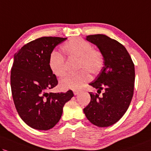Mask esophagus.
I'll return each instance as SVG.
<instances>
[{
    "mask_svg": "<svg viewBox=\"0 0 151 151\" xmlns=\"http://www.w3.org/2000/svg\"><path fill=\"white\" fill-rule=\"evenodd\" d=\"M73 92L74 95H77V94L79 93V91L78 90H73Z\"/></svg>",
    "mask_w": 151,
    "mask_h": 151,
    "instance_id": "esophagus-1",
    "label": "esophagus"
}]
</instances>
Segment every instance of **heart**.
Returning a JSON list of instances; mask_svg holds the SVG:
<instances>
[{"label": "heart", "mask_w": 151, "mask_h": 151, "mask_svg": "<svg viewBox=\"0 0 151 151\" xmlns=\"http://www.w3.org/2000/svg\"><path fill=\"white\" fill-rule=\"evenodd\" d=\"M63 52L68 58L78 59L76 74H68L60 81V86L64 90H78L83 87L91 77L88 72L96 75L104 66V57L100 50L93 48L92 44L83 39L73 38L63 45ZM50 70L57 77H61L66 73L65 58L58 52L53 51L49 58Z\"/></svg>", "instance_id": "b5f03b06"}]
</instances>
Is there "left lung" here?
<instances>
[{"instance_id": "8db88e82", "label": "left lung", "mask_w": 151, "mask_h": 151, "mask_svg": "<svg viewBox=\"0 0 151 151\" xmlns=\"http://www.w3.org/2000/svg\"><path fill=\"white\" fill-rule=\"evenodd\" d=\"M96 45L104 57V66L95 80L90 83L97 93L90 92L91 100L83 109L89 121L97 127H109L125 113L134 94V64L126 48L106 35L86 36ZM104 90L102 96L100 93Z\"/></svg>"}]
</instances>
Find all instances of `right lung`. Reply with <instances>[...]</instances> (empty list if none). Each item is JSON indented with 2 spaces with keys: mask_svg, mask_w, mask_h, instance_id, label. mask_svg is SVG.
Wrapping results in <instances>:
<instances>
[{
  "mask_svg": "<svg viewBox=\"0 0 151 151\" xmlns=\"http://www.w3.org/2000/svg\"><path fill=\"white\" fill-rule=\"evenodd\" d=\"M66 39L41 37L24 45L14 55L10 76L13 101L20 118L33 129L48 130L55 126L64 104L73 96L71 90L47 92L58 84L49 67L50 56Z\"/></svg>",
  "mask_w": 151,
  "mask_h": 151,
  "instance_id": "add662e5",
  "label": "right lung"
}]
</instances>
